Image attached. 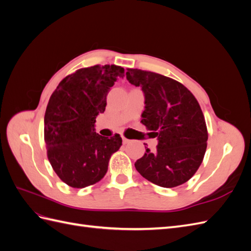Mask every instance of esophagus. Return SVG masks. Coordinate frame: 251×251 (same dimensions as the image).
Wrapping results in <instances>:
<instances>
[{"label":"esophagus","instance_id":"1","mask_svg":"<svg viewBox=\"0 0 251 251\" xmlns=\"http://www.w3.org/2000/svg\"><path fill=\"white\" fill-rule=\"evenodd\" d=\"M128 142H130V140H128L127 138H126V137H124V136H123V143H124V144H126V143H128Z\"/></svg>","mask_w":251,"mask_h":251}]
</instances>
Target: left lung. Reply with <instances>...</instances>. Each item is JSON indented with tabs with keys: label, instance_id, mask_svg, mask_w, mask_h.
Masks as SVG:
<instances>
[{
	"label": "left lung",
	"instance_id": "1",
	"mask_svg": "<svg viewBox=\"0 0 251 251\" xmlns=\"http://www.w3.org/2000/svg\"><path fill=\"white\" fill-rule=\"evenodd\" d=\"M126 79L144 94L141 123L157 137L155 151L146 150L135 162L143 178L162 187L191 179L202 163L207 128L202 110L191 91L164 75L127 68Z\"/></svg>",
	"mask_w": 251,
	"mask_h": 251
}]
</instances>
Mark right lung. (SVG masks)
<instances>
[{
	"label": "right lung",
	"mask_w": 251,
	"mask_h": 251,
	"mask_svg": "<svg viewBox=\"0 0 251 251\" xmlns=\"http://www.w3.org/2000/svg\"><path fill=\"white\" fill-rule=\"evenodd\" d=\"M124 76V68L115 65L83 68L66 76L50 97L44 119L48 159L71 187L101 180L111 155L123 144L119 134L111 138L97 134L95 123L105 110L109 90Z\"/></svg>",
	"instance_id": "1"
}]
</instances>
